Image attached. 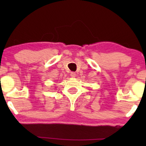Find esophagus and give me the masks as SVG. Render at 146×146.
<instances>
[{
	"mask_svg": "<svg viewBox=\"0 0 146 146\" xmlns=\"http://www.w3.org/2000/svg\"><path fill=\"white\" fill-rule=\"evenodd\" d=\"M76 73L75 72H72L70 73V76L71 77H72V78H74V77H76Z\"/></svg>",
	"mask_w": 146,
	"mask_h": 146,
	"instance_id": "esophagus-1",
	"label": "esophagus"
}]
</instances>
